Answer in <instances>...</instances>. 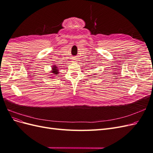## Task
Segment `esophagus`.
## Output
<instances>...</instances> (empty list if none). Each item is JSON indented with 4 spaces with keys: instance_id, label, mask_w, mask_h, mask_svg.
Instances as JSON below:
<instances>
[{
    "instance_id": "1",
    "label": "esophagus",
    "mask_w": 153,
    "mask_h": 153,
    "mask_svg": "<svg viewBox=\"0 0 153 153\" xmlns=\"http://www.w3.org/2000/svg\"><path fill=\"white\" fill-rule=\"evenodd\" d=\"M73 60H75V59H73Z\"/></svg>"
}]
</instances>
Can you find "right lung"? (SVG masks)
<instances>
[{
	"mask_svg": "<svg viewBox=\"0 0 153 153\" xmlns=\"http://www.w3.org/2000/svg\"><path fill=\"white\" fill-rule=\"evenodd\" d=\"M57 67H56V66H54L53 68H52L53 70H52V73H55V75H57L58 73H59V72H57L58 71H57Z\"/></svg>",
	"mask_w": 153,
	"mask_h": 153,
	"instance_id": "add662e5",
	"label": "right lung"
}]
</instances>
